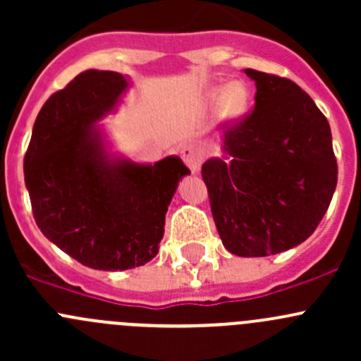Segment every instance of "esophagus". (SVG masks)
Segmentation results:
<instances>
[{"label":"esophagus","mask_w":361,"mask_h":361,"mask_svg":"<svg viewBox=\"0 0 361 361\" xmlns=\"http://www.w3.org/2000/svg\"><path fill=\"white\" fill-rule=\"evenodd\" d=\"M181 159L187 164V167L190 169L192 174H197L199 171H201L204 154L199 147H195V145H185V147L181 148Z\"/></svg>","instance_id":"1"}]
</instances>
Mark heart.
Instances as JSON below:
<instances>
[{"mask_svg":"<svg viewBox=\"0 0 361 361\" xmlns=\"http://www.w3.org/2000/svg\"><path fill=\"white\" fill-rule=\"evenodd\" d=\"M207 103L213 108H220V115L225 122L238 123L250 110L251 90L245 82H231L211 89L207 94Z\"/></svg>","mask_w":361,"mask_h":361,"instance_id":"1","label":"heart"}]
</instances>
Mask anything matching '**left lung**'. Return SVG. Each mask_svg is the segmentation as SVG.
I'll return each instance as SVG.
<instances>
[{
    "instance_id": "obj_1",
    "label": "left lung",
    "mask_w": 361,
    "mask_h": 361,
    "mask_svg": "<svg viewBox=\"0 0 361 361\" xmlns=\"http://www.w3.org/2000/svg\"><path fill=\"white\" fill-rule=\"evenodd\" d=\"M253 111L225 133L220 157L202 164L218 234L238 257L295 248L316 231L337 185L332 133L297 83L245 69Z\"/></svg>"
}]
</instances>
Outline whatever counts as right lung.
<instances>
[{
  "mask_svg": "<svg viewBox=\"0 0 361 361\" xmlns=\"http://www.w3.org/2000/svg\"><path fill=\"white\" fill-rule=\"evenodd\" d=\"M115 71L80 73L36 116L24 178L36 225L80 264L126 271L159 253L167 206L190 174L180 157L134 162L110 152L99 120L129 89Z\"/></svg>",
  "mask_w": 361,
  "mask_h": 361,
  "instance_id": "add662e5",
  "label": "right lung"
}]
</instances>
